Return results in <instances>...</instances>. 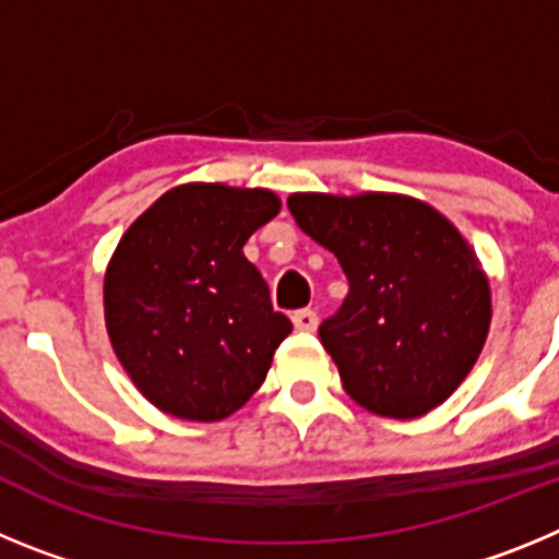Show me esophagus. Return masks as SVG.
Listing matches in <instances>:
<instances>
[{
    "label": "esophagus",
    "mask_w": 559,
    "mask_h": 559,
    "mask_svg": "<svg viewBox=\"0 0 559 559\" xmlns=\"http://www.w3.org/2000/svg\"><path fill=\"white\" fill-rule=\"evenodd\" d=\"M290 322H294L296 330H302V333H313L316 328H319V316L313 313V310H296L294 316H290Z\"/></svg>",
    "instance_id": "34e87169"
}]
</instances>
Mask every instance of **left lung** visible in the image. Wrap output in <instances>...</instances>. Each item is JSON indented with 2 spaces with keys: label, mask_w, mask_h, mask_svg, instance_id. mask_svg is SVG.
Segmentation results:
<instances>
[{
  "label": "left lung",
  "mask_w": 559,
  "mask_h": 559,
  "mask_svg": "<svg viewBox=\"0 0 559 559\" xmlns=\"http://www.w3.org/2000/svg\"><path fill=\"white\" fill-rule=\"evenodd\" d=\"M288 210L347 274V299L319 338L349 397L392 419L445 403L492 319L490 280L462 231L400 192H294Z\"/></svg>",
  "instance_id": "1"
}]
</instances>
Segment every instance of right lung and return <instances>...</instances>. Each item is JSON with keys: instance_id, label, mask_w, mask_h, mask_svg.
<instances>
[{"instance_id": "1", "label": "right lung", "mask_w": 559, "mask_h": 559, "mask_svg": "<svg viewBox=\"0 0 559 559\" xmlns=\"http://www.w3.org/2000/svg\"><path fill=\"white\" fill-rule=\"evenodd\" d=\"M271 190L190 181L120 237L103 280L111 347L159 412L218 423L263 386L290 333L243 246L280 212Z\"/></svg>"}]
</instances>
